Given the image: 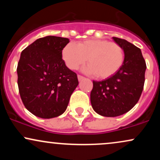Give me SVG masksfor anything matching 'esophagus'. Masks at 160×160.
Returning <instances> with one entry per match:
<instances>
[{
  "mask_svg": "<svg viewBox=\"0 0 160 160\" xmlns=\"http://www.w3.org/2000/svg\"><path fill=\"white\" fill-rule=\"evenodd\" d=\"M78 80H79V81H81V80H84V79H85V78H84V77L81 76V75H78Z\"/></svg>",
  "mask_w": 160,
  "mask_h": 160,
  "instance_id": "34e87169",
  "label": "esophagus"
}]
</instances>
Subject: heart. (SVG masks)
<instances>
[{
  "instance_id": "heart-1",
  "label": "heart",
  "mask_w": 160,
  "mask_h": 160,
  "mask_svg": "<svg viewBox=\"0 0 160 160\" xmlns=\"http://www.w3.org/2000/svg\"><path fill=\"white\" fill-rule=\"evenodd\" d=\"M62 59L68 68L77 69L87 59L86 73L95 74L99 79L114 75L124 62L123 49L118 43L104 39H88L68 43L62 50Z\"/></svg>"
}]
</instances>
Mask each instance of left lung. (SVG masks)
Segmentation results:
<instances>
[{
	"instance_id": "left-lung-1",
	"label": "left lung",
	"mask_w": 160,
	"mask_h": 160,
	"mask_svg": "<svg viewBox=\"0 0 160 160\" xmlns=\"http://www.w3.org/2000/svg\"><path fill=\"white\" fill-rule=\"evenodd\" d=\"M113 40L123 49V65L111 78L93 81L90 94L93 110L108 117L124 114L137 104L144 89L147 68L140 49L124 39L113 37Z\"/></svg>"
}]
</instances>
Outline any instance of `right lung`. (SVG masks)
I'll return each mask as SVG.
<instances>
[{
    "instance_id": "1",
    "label": "right lung",
    "mask_w": 160,
    "mask_h": 160,
    "mask_svg": "<svg viewBox=\"0 0 160 160\" xmlns=\"http://www.w3.org/2000/svg\"><path fill=\"white\" fill-rule=\"evenodd\" d=\"M69 39L47 36L36 40L21 53L17 66L20 97L36 117L50 119L65 111L79 82L65 65L62 50Z\"/></svg>"
}]
</instances>
